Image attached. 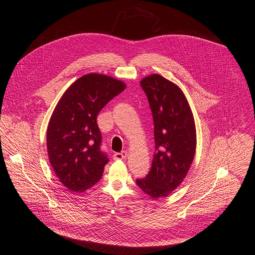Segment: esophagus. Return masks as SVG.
<instances>
[{"label":"esophagus","mask_w":255,"mask_h":255,"mask_svg":"<svg viewBox=\"0 0 255 255\" xmlns=\"http://www.w3.org/2000/svg\"><path fill=\"white\" fill-rule=\"evenodd\" d=\"M127 152L126 151H122V152H120V153H115L114 154V159L115 160H123V159H126V157H127Z\"/></svg>","instance_id":"34e87169"}]
</instances>
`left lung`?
<instances>
[{
  "label": "left lung",
  "mask_w": 255,
  "mask_h": 255,
  "mask_svg": "<svg viewBox=\"0 0 255 255\" xmlns=\"http://www.w3.org/2000/svg\"><path fill=\"white\" fill-rule=\"evenodd\" d=\"M140 86L153 115L156 150L149 173L136 184L157 199L169 195L188 173L196 149L195 123L179 86L157 73L143 77Z\"/></svg>",
  "instance_id": "left-lung-1"
}]
</instances>
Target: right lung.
Wrapping results in <instances>:
<instances>
[{
	"label": "right lung",
	"mask_w": 255,
	"mask_h": 255,
	"mask_svg": "<svg viewBox=\"0 0 255 255\" xmlns=\"http://www.w3.org/2000/svg\"><path fill=\"white\" fill-rule=\"evenodd\" d=\"M125 88L122 80L89 73L65 91L53 110L46 133L47 154L56 176L69 190L84 192L101 179L110 159L100 150L97 116Z\"/></svg>",
	"instance_id": "right-lung-1"
}]
</instances>
